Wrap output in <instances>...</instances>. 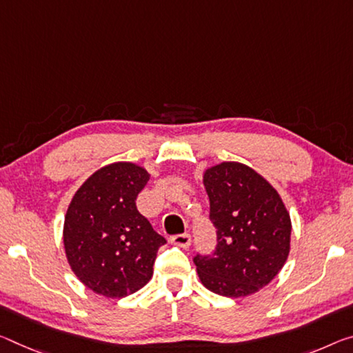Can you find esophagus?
Returning <instances> with one entry per match:
<instances>
[{
    "instance_id": "esophagus-1",
    "label": "esophagus",
    "mask_w": 353,
    "mask_h": 353,
    "mask_svg": "<svg viewBox=\"0 0 353 353\" xmlns=\"http://www.w3.org/2000/svg\"><path fill=\"white\" fill-rule=\"evenodd\" d=\"M171 243L177 245V247L181 248H188L190 245H192V237H190V234H177V236H172L171 239Z\"/></svg>"
}]
</instances>
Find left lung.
<instances>
[{
	"label": "left lung",
	"mask_w": 353,
	"mask_h": 353,
	"mask_svg": "<svg viewBox=\"0 0 353 353\" xmlns=\"http://www.w3.org/2000/svg\"><path fill=\"white\" fill-rule=\"evenodd\" d=\"M216 247L193 257L201 283L218 295L247 297L281 270L290 250L289 212L250 166L223 161L204 172Z\"/></svg>",
	"instance_id": "8db88e82"
}]
</instances>
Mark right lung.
<instances>
[{"mask_svg": "<svg viewBox=\"0 0 353 353\" xmlns=\"http://www.w3.org/2000/svg\"><path fill=\"white\" fill-rule=\"evenodd\" d=\"M149 177L144 168L117 161L94 172L70 201L65 256L77 278L96 294L122 299L152 278L157 251L166 240L137 209Z\"/></svg>", "mask_w": 353, "mask_h": 353, "instance_id": "right-lung-1", "label": "right lung"}]
</instances>
